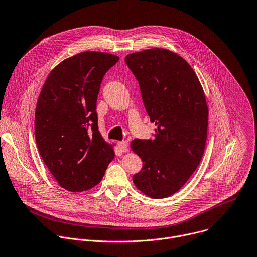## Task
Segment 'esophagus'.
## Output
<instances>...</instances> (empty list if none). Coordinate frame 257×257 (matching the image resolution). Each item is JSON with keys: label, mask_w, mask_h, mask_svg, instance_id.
I'll list each match as a JSON object with an SVG mask.
<instances>
[{"label": "esophagus", "mask_w": 257, "mask_h": 257, "mask_svg": "<svg viewBox=\"0 0 257 257\" xmlns=\"http://www.w3.org/2000/svg\"><path fill=\"white\" fill-rule=\"evenodd\" d=\"M119 148L122 152H127L128 151V142L127 141H121L118 143Z\"/></svg>", "instance_id": "obj_1"}]
</instances>
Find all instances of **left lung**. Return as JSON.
Masks as SVG:
<instances>
[{
	"instance_id": "obj_1",
	"label": "left lung",
	"mask_w": 257,
	"mask_h": 257,
	"mask_svg": "<svg viewBox=\"0 0 257 257\" xmlns=\"http://www.w3.org/2000/svg\"><path fill=\"white\" fill-rule=\"evenodd\" d=\"M125 62L156 126L153 139L130 144L143 162L133 183L149 198H167L182 189L203 157L209 114L205 93L194 69L174 51L150 48L128 54Z\"/></svg>"
}]
</instances>
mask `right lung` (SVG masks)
<instances>
[{"label": "right lung", "mask_w": 257, "mask_h": 257, "mask_svg": "<svg viewBox=\"0 0 257 257\" xmlns=\"http://www.w3.org/2000/svg\"><path fill=\"white\" fill-rule=\"evenodd\" d=\"M118 60L100 51L70 56L50 71L38 97L36 144L51 175L69 192L97 186L115 157V144L99 131L96 109L103 77Z\"/></svg>", "instance_id": "obj_1"}]
</instances>
